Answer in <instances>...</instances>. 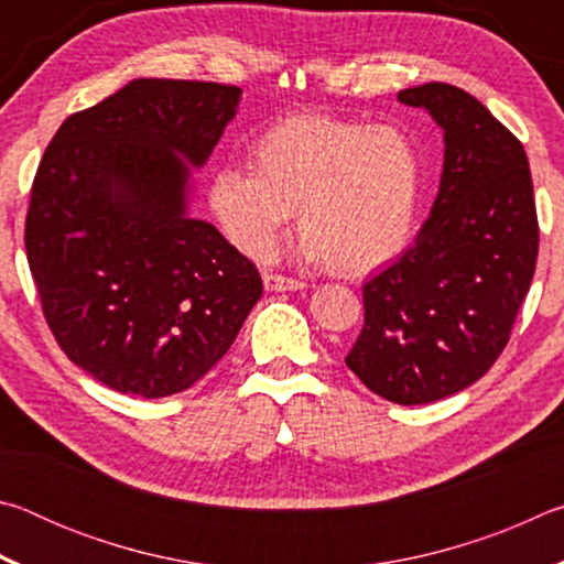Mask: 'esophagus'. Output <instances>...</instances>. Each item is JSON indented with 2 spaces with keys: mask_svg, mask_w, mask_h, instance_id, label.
I'll return each mask as SVG.
<instances>
[{
  "mask_svg": "<svg viewBox=\"0 0 564 564\" xmlns=\"http://www.w3.org/2000/svg\"><path fill=\"white\" fill-rule=\"evenodd\" d=\"M263 285H265V291H301L305 283L295 281V279H289V275L265 271L263 273Z\"/></svg>",
  "mask_w": 564,
  "mask_h": 564,
  "instance_id": "esophagus-1",
  "label": "esophagus"
}]
</instances>
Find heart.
Returning <instances> with one entry per match:
<instances>
[{
    "label": "heart",
    "instance_id": "heart-1",
    "mask_svg": "<svg viewBox=\"0 0 564 564\" xmlns=\"http://www.w3.org/2000/svg\"><path fill=\"white\" fill-rule=\"evenodd\" d=\"M248 166L208 178V208L238 251L263 259L295 208L301 259L362 273L405 246L423 161L405 131L295 113L256 133Z\"/></svg>",
    "mask_w": 564,
    "mask_h": 564
}]
</instances>
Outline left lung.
<instances>
[{
	"instance_id": "8db88e82",
	"label": "left lung",
	"mask_w": 564,
	"mask_h": 564,
	"mask_svg": "<svg viewBox=\"0 0 564 564\" xmlns=\"http://www.w3.org/2000/svg\"><path fill=\"white\" fill-rule=\"evenodd\" d=\"M443 129L445 161L415 243L362 285V330L346 366L376 395L423 405L480 380L508 346L530 291L540 228L528 154L453 84L403 89Z\"/></svg>"
}]
</instances>
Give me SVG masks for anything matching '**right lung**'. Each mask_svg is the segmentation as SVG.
<instances>
[{"label":"right lung","mask_w":564,"mask_h":564,"mask_svg":"<svg viewBox=\"0 0 564 564\" xmlns=\"http://www.w3.org/2000/svg\"><path fill=\"white\" fill-rule=\"evenodd\" d=\"M241 89L133 79L66 119L36 169L24 246L46 326L111 390L166 398L231 348L263 283L216 226L186 214Z\"/></svg>","instance_id":"right-lung-1"}]
</instances>
